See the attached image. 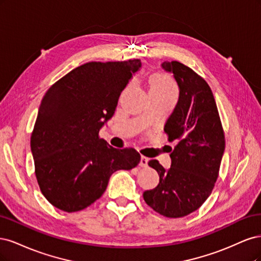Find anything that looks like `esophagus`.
Returning <instances> with one entry per match:
<instances>
[{
  "label": "esophagus",
  "instance_id": "esophagus-1",
  "mask_svg": "<svg viewBox=\"0 0 261 261\" xmlns=\"http://www.w3.org/2000/svg\"><path fill=\"white\" fill-rule=\"evenodd\" d=\"M147 163H148V158L145 156H141V162H140V166L141 167H147Z\"/></svg>",
  "mask_w": 261,
  "mask_h": 261
}]
</instances>
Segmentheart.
Returning a JSON list of instances; mask_svg holds the SVG:
<instances>
[{
    "label": "heart",
    "mask_w": 261,
    "mask_h": 261,
    "mask_svg": "<svg viewBox=\"0 0 261 261\" xmlns=\"http://www.w3.org/2000/svg\"><path fill=\"white\" fill-rule=\"evenodd\" d=\"M149 93L176 96L178 89L169 74L159 71L155 72L149 79Z\"/></svg>",
    "instance_id": "heart-1"
}]
</instances>
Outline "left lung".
I'll use <instances>...</instances> for the list:
<instances>
[{
    "label": "left lung",
    "mask_w": 261,
    "mask_h": 261,
    "mask_svg": "<svg viewBox=\"0 0 261 261\" xmlns=\"http://www.w3.org/2000/svg\"><path fill=\"white\" fill-rule=\"evenodd\" d=\"M173 73L180 95L168 118V141L176 142L170 169L156 159L148 162L159 174L158 186L143 193L145 203L167 218H181L195 212L212 194L224 152V131L212 89L190 67L176 61L164 62Z\"/></svg>",
    "instance_id": "1"
}]
</instances>
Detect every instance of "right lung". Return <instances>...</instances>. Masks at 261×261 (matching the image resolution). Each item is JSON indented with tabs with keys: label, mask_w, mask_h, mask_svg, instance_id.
<instances>
[{
	"label": "right lung",
	"mask_w": 261,
	"mask_h": 261,
	"mask_svg": "<svg viewBox=\"0 0 261 261\" xmlns=\"http://www.w3.org/2000/svg\"><path fill=\"white\" fill-rule=\"evenodd\" d=\"M140 60L83 64L49 88L31 133L35 173L54 207L74 213L104 194L111 175L137 167L132 147L117 149L99 138Z\"/></svg>",
	"instance_id": "right-lung-1"
}]
</instances>
